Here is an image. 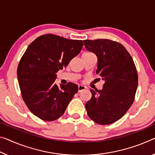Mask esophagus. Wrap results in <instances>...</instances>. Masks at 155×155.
Segmentation results:
<instances>
[{"instance_id": "34e87169", "label": "esophagus", "mask_w": 155, "mask_h": 155, "mask_svg": "<svg viewBox=\"0 0 155 155\" xmlns=\"http://www.w3.org/2000/svg\"><path fill=\"white\" fill-rule=\"evenodd\" d=\"M86 89V87L84 85H78V92H81V91Z\"/></svg>"}]
</instances>
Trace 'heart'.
I'll use <instances>...</instances> for the list:
<instances>
[{
    "mask_svg": "<svg viewBox=\"0 0 155 155\" xmlns=\"http://www.w3.org/2000/svg\"><path fill=\"white\" fill-rule=\"evenodd\" d=\"M84 54H91V53H89V52H85V53H84Z\"/></svg>",
    "mask_w": 155,
    "mask_h": 155,
    "instance_id": "1",
    "label": "heart"
}]
</instances>
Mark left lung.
<instances>
[{
    "mask_svg": "<svg viewBox=\"0 0 155 155\" xmlns=\"http://www.w3.org/2000/svg\"><path fill=\"white\" fill-rule=\"evenodd\" d=\"M86 50L97 57V74L104 81L102 90L90 89L85 107L92 121L111 124L126 114L134 101L138 75L132 56L121 43L108 40L83 41Z\"/></svg>",
    "mask_w": 155,
    "mask_h": 155,
    "instance_id": "8db88e82",
    "label": "left lung"
}]
</instances>
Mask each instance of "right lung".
Returning <instances> with one entry per match:
<instances>
[{
	"instance_id": "right-lung-1",
	"label": "right lung",
	"mask_w": 155,
	"mask_h": 155,
	"mask_svg": "<svg viewBox=\"0 0 155 155\" xmlns=\"http://www.w3.org/2000/svg\"><path fill=\"white\" fill-rule=\"evenodd\" d=\"M83 45L54 34L36 38L28 46L17 69L22 97L29 110L40 119L51 121L64 114L78 92V85L55 83L56 72L77 56Z\"/></svg>"
}]
</instances>
